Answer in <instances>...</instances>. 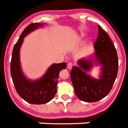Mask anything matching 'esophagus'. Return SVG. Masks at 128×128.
<instances>
[{"label":"esophagus","mask_w":128,"mask_h":128,"mask_svg":"<svg viewBox=\"0 0 128 128\" xmlns=\"http://www.w3.org/2000/svg\"><path fill=\"white\" fill-rule=\"evenodd\" d=\"M72 66H73V64L72 62H69L68 64H67V68L68 70H71L72 68Z\"/></svg>","instance_id":"1"}]
</instances>
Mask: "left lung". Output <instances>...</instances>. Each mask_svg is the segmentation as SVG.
I'll use <instances>...</instances> for the list:
<instances>
[{"label": "left lung", "instance_id": "obj_1", "mask_svg": "<svg viewBox=\"0 0 128 128\" xmlns=\"http://www.w3.org/2000/svg\"><path fill=\"white\" fill-rule=\"evenodd\" d=\"M98 36L94 42V60L102 66L99 79L93 78L86 72L93 67V60L81 59L78 66H74L70 76L75 93L80 99L88 102H96L111 91L118 71L117 52L106 32L98 26Z\"/></svg>", "mask_w": 128, "mask_h": 128}]
</instances>
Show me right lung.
Segmentation results:
<instances>
[{
	"instance_id": "1",
	"label": "right lung",
	"mask_w": 128,
	"mask_h": 128,
	"mask_svg": "<svg viewBox=\"0 0 128 128\" xmlns=\"http://www.w3.org/2000/svg\"><path fill=\"white\" fill-rule=\"evenodd\" d=\"M43 24L32 23L26 28L14 46L10 62V73L18 94L29 103L35 104H45L53 98L56 93L59 73L66 68L65 62L53 64L41 78L36 81L29 80L23 74L20 62V49L24 38Z\"/></svg>"
}]
</instances>
